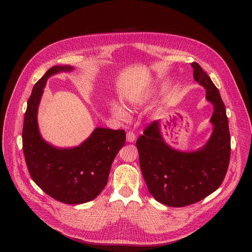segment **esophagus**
Instances as JSON below:
<instances>
[{
  "label": "esophagus",
  "instance_id": "34e87169",
  "mask_svg": "<svg viewBox=\"0 0 252 252\" xmlns=\"http://www.w3.org/2000/svg\"><path fill=\"white\" fill-rule=\"evenodd\" d=\"M134 140H135V134L132 131H127L126 132V141L133 142Z\"/></svg>",
  "mask_w": 252,
  "mask_h": 252
}]
</instances>
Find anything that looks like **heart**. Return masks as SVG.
Returning a JSON list of instances; mask_svg holds the SVG:
<instances>
[{
  "label": "heart",
  "mask_w": 252,
  "mask_h": 252,
  "mask_svg": "<svg viewBox=\"0 0 252 252\" xmlns=\"http://www.w3.org/2000/svg\"><path fill=\"white\" fill-rule=\"evenodd\" d=\"M143 101H145V99L141 98V97H138V98L129 97L128 98V103L131 106H137V105L143 103ZM110 113L114 117L119 118V119H126L128 117V114L126 113V111L124 109V107L119 105L118 103H115V102L111 103V105H110Z\"/></svg>",
  "instance_id": "obj_1"
}]
</instances>
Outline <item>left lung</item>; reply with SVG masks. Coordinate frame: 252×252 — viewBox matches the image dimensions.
I'll return each mask as SVG.
<instances>
[{
	"label": "left lung",
	"instance_id": "obj_1",
	"mask_svg": "<svg viewBox=\"0 0 252 252\" xmlns=\"http://www.w3.org/2000/svg\"><path fill=\"white\" fill-rule=\"evenodd\" d=\"M193 78L213 105L212 133L196 151H178L165 142L160 121L151 124L136 140L140 169L150 193L160 203L183 207L205 198L222 184L230 158V134L219 89L197 63Z\"/></svg>",
	"mask_w": 252,
	"mask_h": 252
}]
</instances>
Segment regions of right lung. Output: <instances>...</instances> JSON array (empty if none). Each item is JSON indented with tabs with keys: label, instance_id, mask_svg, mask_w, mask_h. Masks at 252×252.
<instances>
[{
	"label": "right lung",
	"instance_id": "1",
	"mask_svg": "<svg viewBox=\"0 0 252 252\" xmlns=\"http://www.w3.org/2000/svg\"><path fill=\"white\" fill-rule=\"evenodd\" d=\"M71 65H55L37 82L28 100L23 126V151L32 181L48 195L67 204L94 199L104 189L113 161L125 146L123 129L95 127L75 148H57L41 135L38 109L48 79Z\"/></svg>",
	"mask_w": 252,
	"mask_h": 252
}]
</instances>
